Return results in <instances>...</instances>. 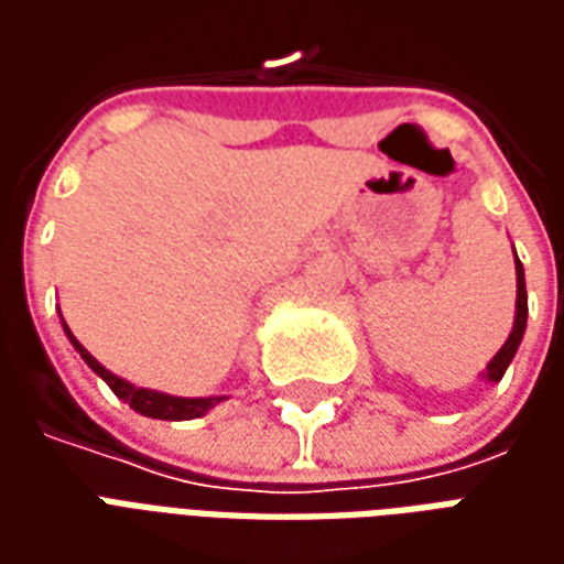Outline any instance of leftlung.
<instances>
[{
    "label": "left lung",
    "instance_id": "obj_1",
    "mask_svg": "<svg viewBox=\"0 0 564 564\" xmlns=\"http://www.w3.org/2000/svg\"><path fill=\"white\" fill-rule=\"evenodd\" d=\"M517 257V253H513ZM525 319H529V295H525V271H522V262L517 259V314H513V329H510L508 341L501 344V350H498L492 359H489V366L480 378L486 383H498V380L505 378V371L513 362V356L520 350L522 335H525Z\"/></svg>",
    "mask_w": 564,
    "mask_h": 564
}]
</instances>
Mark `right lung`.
<instances>
[{
    "label": "right lung",
    "mask_w": 564,
    "mask_h": 564,
    "mask_svg": "<svg viewBox=\"0 0 564 564\" xmlns=\"http://www.w3.org/2000/svg\"><path fill=\"white\" fill-rule=\"evenodd\" d=\"M63 319V314H59ZM63 329H66V338L72 341V347L78 350L80 359L87 362V366L99 375V378L111 387L117 399H123V402L141 416H150V420H196V416H205L210 408H217L220 402H226L229 395H205V399H184V395H169V392L160 390H148V387H135V383H129V380L117 378L115 371H108V368L96 359V356L84 347V344L72 335V329L66 326V319H63Z\"/></svg>",
    "instance_id": "obj_1"
}]
</instances>
